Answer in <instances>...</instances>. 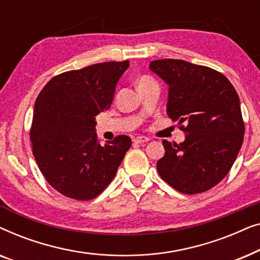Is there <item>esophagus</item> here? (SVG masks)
<instances>
[{"label":"esophagus","mask_w":260,"mask_h":260,"mask_svg":"<svg viewBox=\"0 0 260 260\" xmlns=\"http://www.w3.org/2000/svg\"><path fill=\"white\" fill-rule=\"evenodd\" d=\"M149 141H150V138L145 137V136H138V137H135L134 138L135 143H140V144L147 143V142H149Z\"/></svg>","instance_id":"34e87169"}]
</instances>
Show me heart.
Wrapping results in <instances>:
<instances>
[{
	"mask_svg": "<svg viewBox=\"0 0 260 260\" xmlns=\"http://www.w3.org/2000/svg\"><path fill=\"white\" fill-rule=\"evenodd\" d=\"M149 81H152L151 78H149V77H141L140 79H138V81H137V86H141V85L147 84V83H149Z\"/></svg>",
	"mask_w": 260,
	"mask_h": 260,
	"instance_id": "b5f03b06",
	"label": "heart"
}]
</instances>
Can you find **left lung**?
Here are the masks:
<instances>
[{"label": "left lung", "mask_w": 260, "mask_h": 260, "mask_svg": "<svg viewBox=\"0 0 260 260\" xmlns=\"http://www.w3.org/2000/svg\"><path fill=\"white\" fill-rule=\"evenodd\" d=\"M149 69L168 85L167 115L186 124L182 143L163 141L158 174L183 194L211 189L229 174L244 141L236 88L223 74L184 60H154Z\"/></svg>", "instance_id": "obj_1"}]
</instances>
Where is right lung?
<instances>
[{"mask_svg":"<svg viewBox=\"0 0 260 260\" xmlns=\"http://www.w3.org/2000/svg\"><path fill=\"white\" fill-rule=\"evenodd\" d=\"M125 61L94 63L52 78L34 105L30 141L39 169L51 186L76 200H91L115 177L131 138L102 145L95 116L111 106Z\"/></svg>","mask_w":260,"mask_h":260,"instance_id":"right-lung-1","label":"right lung"}]
</instances>
